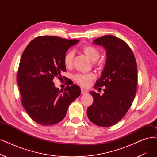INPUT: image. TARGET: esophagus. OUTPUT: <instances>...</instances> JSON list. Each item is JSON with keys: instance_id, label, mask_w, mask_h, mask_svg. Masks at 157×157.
Instances as JSON below:
<instances>
[{"instance_id": "esophagus-1", "label": "esophagus", "mask_w": 157, "mask_h": 157, "mask_svg": "<svg viewBox=\"0 0 157 157\" xmlns=\"http://www.w3.org/2000/svg\"><path fill=\"white\" fill-rule=\"evenodd\" d=\"M87 93H88V91L86 89H85V88H81V94H86Z\"/></svg>"}]
</instances>
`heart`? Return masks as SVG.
I'll use <instances>...</instances> for the list:
<instances>
[{
    "instance_id": "obj_1",
    "label": "heart",
    "mask_w": 157,
    "mask_h": 157,
    "mask_svg": "<svg viewBox=\"0 0 157 157\" xmlns=\"http://www.w3.org/2000/svg\"><path fill=\"white\" fill-rule=\"evenodd\" d=\"M82 51L86 56L87 58H89L92 62L97 61L100 56L99 51L95 48L94 47L86 45L84 46L82 48ZM74 56V53L73 51H68L63 57V63L65 67L71 68L72 65L73 59ZM95 78L94 74H77L75 76L74 78L77 82L83 86H88L92 81Z\"/></svg>"
}]
</instances>
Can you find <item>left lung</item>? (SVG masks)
<instances>
[{"label": "left lung", "mask_w": 157, "mask_h": 157, "mask_svg": "<svg viewBox=\"0 0 157 157\" xmlns=\"http://www.w3.org/2000/svg\"><path fill=\"white\" fill-rule=\"evenodd\" d=\"M93 44L106 50V64L94 85L105 87L102 95L90 92L94 102L87 108V116L94 124L108 127L121 120L132 105L137 91V63L128 44L116 36L105 35Z\"/></svg>", "instance_id": "obj_1"}]
</instances>
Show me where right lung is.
I'll list each match as a JSON object with an SVG mask.
<instances>
[{
	"instance_id": "add662e5",
	"label": "right lung",
	"mask_w": 157,
	"mask_h": 157,
	"mask_svg": "<svg viewBox=\"0 0 157 157\" xmlns=\"http://www.w3.org/2000/svg\"><path fill=\"white\" fill-rule=\"evenodd\" d=\"M78 40L57 36H39L32 40L22 53L18 71V84L22 104L30 117L41 125L62 121L71 103L79 96L76 85L59 90L53 83L66 71L63 57Z\"/></svg>"
}]
</instances>
